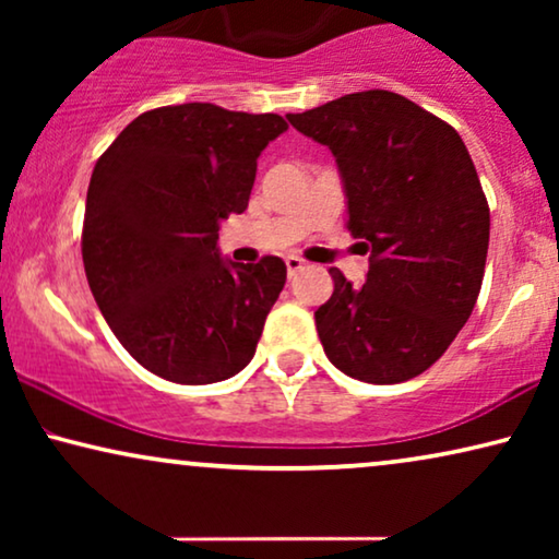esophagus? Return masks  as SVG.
I'll list each match as a JSON object with an SVG mask.
<instances>
[{"label":"esophagus","mask_w":559,"mask_h":559,"mask_svg":"<svg viewBox=\"0 0 559 559\" xmlns=\"http://www.w3.org/2000/svg\"><path fill=\"white\" fill-rule=\"evenodd\" d=\"M285 264H287V274H289V277H295L297 272L305 270V262H302L300 257H287Z\"/></svg>","instance_id":"obj_1"}]
</instances>
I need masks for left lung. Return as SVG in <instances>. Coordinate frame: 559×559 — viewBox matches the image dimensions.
<instances>
[{"instance_id": "1", "label": "left lung", "mask_w": 559, "mask_h": 559, "mask_svg": "<svg viewBox=\"0 0 559 559\" xmlns=\"http://www.w3.org/2000/svg\"><path fill=\"white\" fill-rule=\"evenodd\" d=\"M289 124L325 144L348 198V231L369 251L354 287L331 270L316 310L325 356L366 384L430 369L476 308L488 251V203L461 134L392 91H358Z\"/></svg>"}]
</instances>
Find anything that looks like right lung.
I'll return each mask as SVG.
<instances>
[{
    "mask_svg": "<svg viewBox=\"0 0 559 559\" xmlns=\"http://www.w3.org/2000/svg\"><path fill=\"white\" fill-rule=\"evenodd\" d=\"M285 129L280 114L159 106L98 157L81 236L86 280L121 346L157 377L213 384L254 358L287 266L236 264L216 241L221 221L247 211L257 157Z\"/></svg>",
    "mask_w": 559,
    "mask_h": 559,
    "instance_id": "add662e5",
    "label": "right lung"
}]
</instances>
